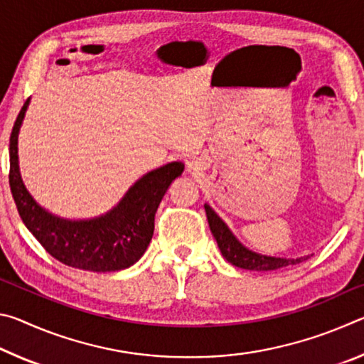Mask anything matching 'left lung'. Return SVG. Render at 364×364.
<instances>
[{"instance_id":"left-lung-1","label":"left lung","mask_w":364,"mask_h":364,"mask_svg":"<svg viewBox=\"0 0 364 364\" xmlns=\"http://www.w3.org/2000/svg\"><path fill=\"white\" fill-rule=\"evenodd\" d=\"M205 213L208 226H210L213 237L217 239L221 255H223L231 264H234V267L250 271H274L279 268H286L289 264L301 263L310 258V255L300 258H281L255 254V252L245 249L244 245L232 236L230 228H228L225 225V221L212 210L210 205H205Z\"/></svg>"}]
</instances>
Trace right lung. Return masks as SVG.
<instances>
[{
  "label": "right lung",
  "mask_w": 364,
  "mask_h": 364,
  "mask_svg": "<svg viewBox=\"0 0 364 364\" xmlns=\"http://www.w3.org/2000/svg\"><path fill=\"white\" fill-rule=\"evenodd\" d=\"M28 101L17 115L9 139V186L22 221L48 254L67 267L96 273L132 267L149 245L160 200L184 165L171 162L147 173L104 217L86 221L54 217L32 199L19 173L17 134Z\"/></svg>",
  "instance_id": "obj_1"
}]
</instances>
